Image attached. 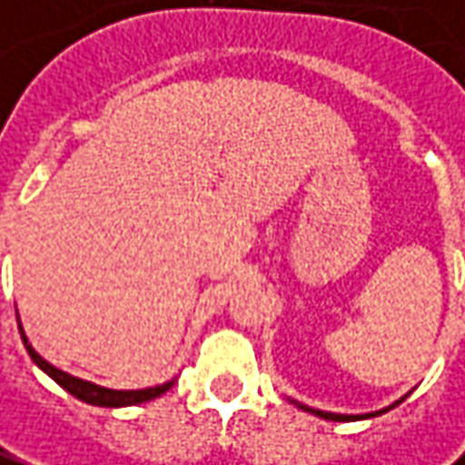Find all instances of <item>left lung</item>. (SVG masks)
<instances>
[{
	"label": "left lung",
	"mask_w": 465,
	"mask_h": 465,
	"mask_svg": "<svg viewBox=\"0 0 465 465\" xmlns=\"http://www.w3.org/2000/svg\"><path fill=\"white\" fill-rule=\"evenodd\" d=\"M400 402H402V400H400ZM400 402H394V405H400ZM394 405H391V407H394ZM298 407L308 410V412L318 415V418L336 420V422H346V420H359V415H333V412H321V410H312V407H305V405H298ZM381 412H387V410H381ZM381 412H377V415H381ZM361 418H374V415H361Z\"/></svg>",
	"instance_id": "left-lung-1"
}]
</instances>
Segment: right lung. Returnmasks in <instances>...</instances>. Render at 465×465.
I'll list each match as a JSON object with an SVG mask.
<instances>
[{
    "mask_svg": "<svg viewBox=\"0 0 465 465\" xmlns=\"http://www.w3.org/2000/svg\"><path fill=\"white\" fill-rule=\"evenodd\" d=\"M20 333H22V328H20ZM22 341H25V349H27V353H30V359H33L35 364L45 371L47 377L55 379V381H58L60 387L68 391V394H74L75 400L88 402V405H96V407L140 405V402H147V400H154V397L165 394V391L173 387V381H165V384H160V387H150V390H106V387H99V384H91V381H84V379L71 377V374L60 371V369H55L53 364H47L45 359H43V356H40V353L35 351L33 346L27 343L25 333H22Z\"/></svg>",
    "mask_w": 465,
    "mask_h": 465,
    "instance_id": "right-lung-1",
    "label": "right lung"
}]
</instances>
